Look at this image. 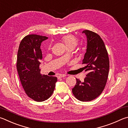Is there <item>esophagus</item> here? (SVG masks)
I'll return each instance as SVG.
<instances>
[{"instance_id": "34e87169", "label": "esophagus", "mask_w": 128, "mask_h": 128, "mask_svg": "<svg viewBox=\"0 0 128 128\" xmlns=\"http://www.w3.org/2000/svg\"><path fill=\"white\" fill-rule=\"evenodd\" d=\"M66 75H65V74H60V75H59L58 76V78H64V77H65V76H66Z\"/></svg>"}]
</instances>
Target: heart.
<instances>
[{
    "mask_svg": "<svg viewBox=\"0 0 128 128\" xmlns=\"http://www.w3.org/2000/svg\"><path fill=\"white\" fill-rule=\"evenodd\" d=\"M61 39L62 42H64L68 49L74 48L79 42L78 38L76 36L72 34L64 35L62 38Z\"/></svg>",
    "mask_w": 128,
    "mask_h": 128,
    "instance_id": "obj_1",
    "label": "heart"
}]
</instances>
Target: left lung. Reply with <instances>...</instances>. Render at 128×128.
<instances>
[{
  "mask_svg": "<svg viewBox=\"0 0 128 128\" xmlns=\"http://www.w3.org/2000/svg\"><path fill=\"white\" fill-rule=\"evenodd\" d=\"M87 37L86 52L82 60L83 69L88 72L84 81L76 79L72 89L74 96L82 102L91 101L104 90L108 78L110 61L107 49L100 36L93 31H82Z\"/></svg>",
  "mask_w": 128,
  "mask_h": 128,
  "instance_id": "8db88e82",
  "label": "left lung"
}]
</instances>
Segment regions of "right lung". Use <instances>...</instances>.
<instances>
[{
	"label": "right lung",
	"mask_w": 128,
	"mask_h": 128,
	"mask_svg": "<svg viewBox=\"0 0 128 128\" xmlns=\"http://www.w3.org/2000/svg\"><path fill=\"white\" fill-rule=\"evenodd\" d=\"M48 38L36 34L27 35L20 42L17 53V70L22 86L27 96L36 102L48 100L57 81L56 77L40 72V60L42 59L40 46Z\"/></svg>",
	"instance_id": "right-lung-1"
}]
</instances>
